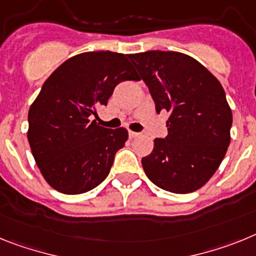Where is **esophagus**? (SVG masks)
I'll list each match as a JSON object with an SVG mask.
<instances>
[{"label": "esophagus", "mask_w": 256, "mask_h": 256, "mask_svg": "<svg viewBox=\"0 0 256 256\" xmlns=\"http://www.w3.org/2000/svg\"><path fill=\"white\" fill-rule=\"evenodd\" d=\"M139 132H134V131H128V136L131 138V139H132V138H138L139 136Z\"/></svg>", "instance_id": "esophagus-1"}]
</instances>
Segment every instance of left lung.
<instances>
[{"instance_id": "left-lung-1", "label": "left lung", "mask_w": 256, "mask_h": 256, "mask_svg": "<svg viewBox=\"0 0 256 256\" xmlns=\"http://www.w3.org/2000/svg\"><path fill=\"white\" fill-rule=\"evenodd\" d=\"M148 86L157 113H168V134L156 138L142 158L153 184L172 193L205 186L223 161L230 142L232 110L220 82L201 63L176 51L128 55Z\"/></svg>"}]
</instances>
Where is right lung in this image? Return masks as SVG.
I'll list each match as a JSON object with an SVG mask.
<instances>
[{
  "label": "right lung",
  "mask_w": 256,
  "mask_h": 256,
  "mask_svg": "<svg viewBox=\"0 0 256 256\" xmlns=\"http://www.w3.org/2000/svg\"><path fill=\"white\" fill-rule=\"evenodd\" d=\"M128 80L139 77L125 54L90 51L70 58L42 85L28 113V142L41 174L58 192L85 193L108 176L128 130L103 128L91 117Z\"/></svg>",
  "instance_id": "add662e5"
}]
</instances>
